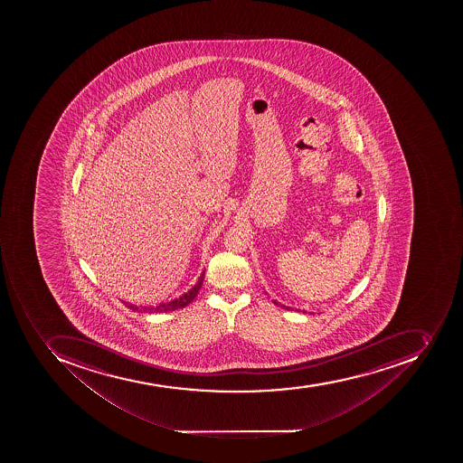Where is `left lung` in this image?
Here are the masks:
<instances>
[{"mask_svg":"<svg viewBox=\"0 0 463 463\" xmlns=\"http://www.w3.org/2000/svg\"><path fill=\"white\" fill-rule=\"evenodd\" d=\"M273 304H277V306L282 307V308H288V307L282 306V304H279L278 301H273Z\"/></svg>","mask_w":463,"mask_h":463,"instance_id":"left-lung-1","label":"left lung"}]
</instances>
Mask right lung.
I'll return each instance as SVG.
<instances>
[{
  "instance_id": "add662e5",
  "label": "right lung",
  "mask_w": 463,
  "mask_h": 463,
  "mask_svg": "<svg viewBox=\"0 0 463 463\" xmlns=\"http://www.w3.org/2000/svg\"><path fill=\"white\" fill-rule=\"evenodd\" d=\"M203 280H204V272L198 278L197 284L194 285L190 291L181 295L179 298L172 299V301L161 302V304H156V306L153 307H137L133 306V304H126V306L130 310L143 311V313H169V311L178 310V308H184V307L188 306L190 302L194 301V298L197 297L198 291H200Z\"/></svg>"
}]
</instances>
